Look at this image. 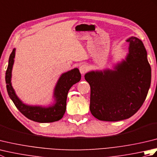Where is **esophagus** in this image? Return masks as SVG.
<instances>
[{
  "instance_id": "obj_1",
  "label": "esophagus",
  "mask_w": 157,
  "mask_h": 157,
  "mask_svg": "<svg viewBox=\"0 0 157 157\" xmlns=\"http://www.w3.org/2000/svg\"><path fill=\"white\" fill-rule=\"evenodd\" d=\"M88 70V67L86 65H82L79 67V71H80L82 75H84Z\"/></svg>"
}]
</instances>
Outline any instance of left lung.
<instances>
[{
  "label": "left lung",
  "mask_w": 157,
  "mask_h": 157,
  "mask_svg": "<svg viewBox=\"0 0 157 157\" xmlns=\"http://www.w3.org/2000/svg\"><path fill=\"white\" fill-rule=\"evenodd\" d=\"M125 59L113 69L91 71L85 79L90 86V110L101 121H118L131 117L144 103L151 83L147 52L140 40L130 37Z\"/></svg>",
  "instance_id": "1"
}]
</instances>
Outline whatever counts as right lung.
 I'll use <instances>...</instances> for the list:
<instances>
[{"instance_id": "obj_1", "label": "right lung", "mask_w": 157, "mask_h": 157, "mask_svg": "<svg viewBox=\"0 0 157 157\" xmlns=\"http://www.w3.org/2000/svg\"><path fill=\"white\" fill-rule=\"evenodd\" d=\"M15 48H13L9 59V65L6 71L5 81L6 90L10 98L15 106L28 119L38 123H51L59 121L64 115L66 111L67 94L71 86L80 81L81 74L78 68L63 73L59 78L54 89V102L48 106H33L23 103L13 89L11 84L12 69L14 64Z\"/></svg>"}]
</instances>
